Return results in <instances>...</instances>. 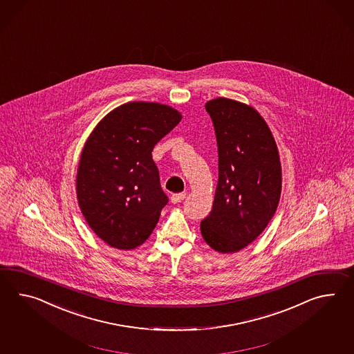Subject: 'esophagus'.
I'll return each mask as SVG.
<instances>
[{
  "label": "esophagus",
  "mask_w": 354,
  "mask_h": 354,
  "mask_svg": "<svg viewBox=\"0 0 354 354\" xmlns=\"http://www.w3.org/2000/svg\"><path fill=\"white\" fill-rule=\"evenodd\" d=\"M184 198H185L184 193H178V194H173L171 196V202H173L174 205H176V203H180L181 201Z\"/></svg>",
  "instance_id": "esophagus-1"
}]
</instances>
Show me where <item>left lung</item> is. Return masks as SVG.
<instances>
[{"label":"left lung","mask_w":354,"mask_h":354,"mask_svg":"<svg viewBox=\"0 0 354 354\" xmlns=\"http://www.w3.org/2000/svg\"><path fill=\"white\" fill-rule=\"evenodd\" d=\"M217 140L218 180L214 206L201 223L209 247L238 252L272 218L281 192L275 139L254 109L229 98L206 104Z\"/></svg>","instance_id":"1"}]
</instances>
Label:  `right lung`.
<instances>
[{"label": "right lung", "instance_id": "1", "mask_svg": "<svg viewBox=\"0 0 354 354\" xmlns=\"http://www.w3.org/2000/svg\"><path fill=\"white\" fill-rule=\"evenodd\" d=\"M180 120L166 104L128 102L106 115L86 140L77 175L79 206L113 248H137L158 223L169 198L152 151Z\"/></svg>", "mask_w": 354, "mask_h": 354}]
</instances>
